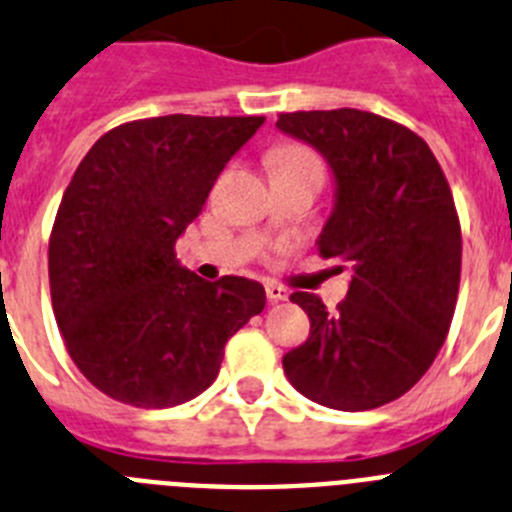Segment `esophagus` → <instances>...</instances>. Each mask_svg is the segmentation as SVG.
<instances>
[{"label": "esophagus", "mask_w": 512, "mask_h": 512, "mask_svg": "<svg viewBox=\"0 0 512 512\" xmlns=\"http://www.w3.org/2000/svg\"><path fill=\"white\" fill-rule=\"evenodd\" d=\"M265 293H267V301L270 303H280V301H288V290L283 288L280 283H265Z\"/></svg>", "instance_id": "obj_1"}]
</instances>
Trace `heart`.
I'll use <instances>...</instances> for the list:
<instances>
[{
  "mask_svg": "<svg viewBox=\"0 0 512 512\" xmlns=\"http://www.w3.org/2000/svg\"><path fill=\"white\" fill-rule=\"evenodd\" d=\"M273 160H275V170H321V173H324V165H321L319 155L303 145L278 147Z\"/></svg>",
  "mask_w": 512,
  "mask_h": 512,
  "instance_id": "1",
  "label": "heart"
}]
</instances>
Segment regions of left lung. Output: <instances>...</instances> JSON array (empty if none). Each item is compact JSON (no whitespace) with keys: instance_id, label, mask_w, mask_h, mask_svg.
Masks as SVG:
<instances>
[{"instance_id":"left-lung-1","label":"left lung","mask_w":512,"mask_h":512,"mask_svg":"<svg viewBox=\"0 0 512 512\" xmlns=\"http://www.w3.org/2000/svg\"><path fill=\"white\" fill-rule=\"evenodd\" d=\"M278 127L329 160L336 209L319 255L349 270L334 313L313 293L290 301L311 334L283 357L290 385L336 411H370L416 385L457 308L462 227L444 170L423 137L359 109L278 114Z\"/></svg>"}]
</instances>
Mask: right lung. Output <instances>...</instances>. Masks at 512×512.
Instances as JSON below:
<instances>
[{"mask_svg": "<svg viewBox=\"0 0 512 512\" xmlns=\"http://www.w3.org/2000/svg\"><path fill=\"white\" fill-rule=\"evenodd\" d=\"M265 117L168 114L124 122L78 163L48 245L50 298L68 354L109 398L170 408L204 393L224 344L265 288L178 265L176 242Z\"/></svg>", "mask_w": 512, "mask_h": 512, "instance_id": "add662e5", "label": "right lung"}]
</instances>
